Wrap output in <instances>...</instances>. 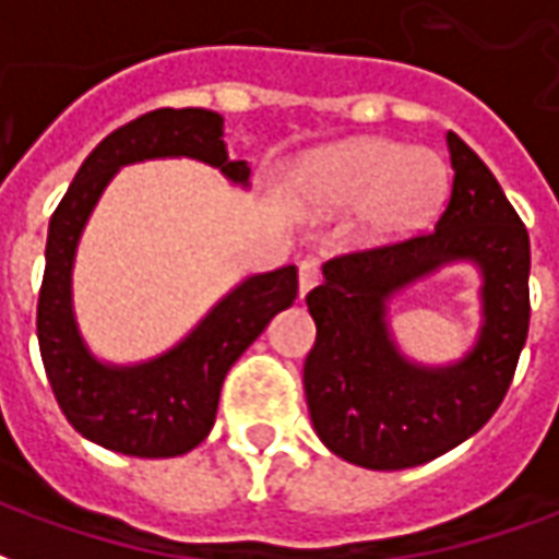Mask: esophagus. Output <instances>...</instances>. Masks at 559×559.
Segmentation results:
<instances>
[{"mask_svg":"<svg viewBox=\"0 0 559 559\" xmlns=\"http://www.w3.org/2000/svg\"><path fill=\"white\" fill-rule=\"evenodd\" d=\"M317 284H320V269L311 260H305L302 266H299V296H305L308 290H314Z\"/></svg>","mask_w":559,"mask_h":559,"instance_id":"1","label":"esophagus"}]
</instances>
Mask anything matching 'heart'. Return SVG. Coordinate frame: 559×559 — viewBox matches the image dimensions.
Wrapping results in <instances>:
<instances>
[{
  "label": "heart",
  "instance_id": "heart-1",
  "mask_svg": "<svg viewBox=\"0 0 559 559\" xmlns=\"http://www.w3.org/2000/svg\"><path fill=\"white\" fill-rule=\"evenodd\" d=\"M290 191L308 212H356L362 242L392 245L431 227L449 191V170L431 148L356 138L311 152L293 170Z\"/></svg>",
  "mask_w": 559,
  "mask_h": 559
}]
</instances>
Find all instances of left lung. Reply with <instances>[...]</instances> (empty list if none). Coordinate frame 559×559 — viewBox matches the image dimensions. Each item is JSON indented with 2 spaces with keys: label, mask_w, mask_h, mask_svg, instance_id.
Returning a JSON list of instances; mask_svg holds the SVG:
<instances>
[{
  "label": "left lung",
  "mask_w": 559,
  "mask_h": 559,
  "mask_svg": "<svg viewBox=\"0 0 559 559\" xmlns=\"http://www.w3.org/2000/svg\"><path fill=\"white\" fill-rule=\"evenodd\" d=\"M452 194L437 227L411 242L335 257L308 293L317 341L305 399L332 455L407 469L479 431L500 407L530 326V236L485 160L445 134ZM449 265L480 275V329L449 364H419L391 332V302Z\"/></svg>",
  "instance_id": "1"
}]
</instances>
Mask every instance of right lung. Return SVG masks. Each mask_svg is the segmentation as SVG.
I'll list each match as a JSON object with an SVG mask.
<instances>
[{
	"mask_svg": "<svg viewBox=\"0 0 559 559\" xmlns=\"http://www.w3.org/2000/svg\"><path fill=\"white\" fill-rule=\"evenodd\" d=\"M191 158L248 191V160L230 158L224 116L203 107L155 110L116 128L80 164L47 230L38 296V347L66 419L92 443L134 457H176L215 425L221 383L269 320L296 299V266L248 275L221 296L182 338L140 362L92 350L74 308V260L98 200L122 167Z\"/></svg>",
	"mask_w": 559,
	"mask_h": 559,
	"instance_id": "obj_1",
	"label": "right lung"
}]
</instances>
